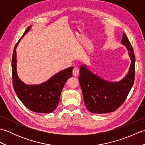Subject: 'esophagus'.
I'll list each match as a JSON object with an SVG mask.
<instances>
[{
	"label": "esophagus",
	"instance_id": "esophagus-1",
	"mask_svg": "<svg viewBox=\"0 0 145 145\" xmlns=\"http://www.w3.org/2000/svg\"><path fill=\"white\" fill-rule=\"evenodd\" d=\"M73 75L75 76H78L79 75V70L78 68H74L73 70Z\"/></svg>",
	"mask_w": 145,
	"mask_h": 145
}]
</instances>
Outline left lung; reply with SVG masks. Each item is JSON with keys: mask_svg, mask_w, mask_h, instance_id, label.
<instances>
[{"mask_svg": "<svg viewBox=\"0 0 145 145\" xmlns=\"http://www.w3.org/2000/svg\"><path fill=\"white\" fill-rule=\"evenodd\" d=\"M121 44L127 48L131 60L128 72L118 82H110L93 73L85 64L80 70L79 82L85 106L93 113H106L115 111L124 103L134 84L135 57L127 36L123 33Z\"/></svg>", "mask_w": 145, "mask_h": 145, "instance_id": "1", "label": "left lung"}]
</instances>
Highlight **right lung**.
Here are the masks:
<instances>
[{
    "mask_svg": "<svg viewBox=\"0 0 145 145\" xmlns=\"http://www.w3.org/2000/svg\"><path fill=\"white\" fill-rule=\"evenodd\" d=\"M29 26L15 46L12 60L13 87L17 96L27 108L41 113L53 112L60 101L61 90L67 80L72 76L73 67L55 73L48 80L38 85H27L18 77L16 48L21 39L31 29Z\"/></svg>",
    "mask_w": 145,
    "mask_h": 145,
    "instance_id": "add662e5",
    "label": "right lung"
}]
</instances>
